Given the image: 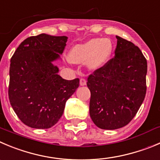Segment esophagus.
Wrapping results in <instances>:
<instances>
[{"label":"esophagus","instance_id":"esophagus-1","mask_svg":"<svg viewBox=\"0 0 160 160\" xmlns=\"http://www.w3.org/2000/svg\"><path fill=\"white\" fill-rule=\"evenodd\" d=\"M86 83H87V81H86V80L83 78H81L80 80V86H84V85H86Z\"/></svg>","mask_w":160,"mask_h":160}]
</instances>
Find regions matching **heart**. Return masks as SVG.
<instances>
[{
  "label": "heart",
  "instance_id": "obj_1",
  "mask_svg": "<svg viewBox=\"0 0 160 160\" xmlns=\"http://www.w3.org/2000/svg\"><path fill=\"white\" fill-rule=\"evenodd\" d=\"M113 46L107 38H92L73 46L68 53V60L74 64H87L89 69L102 67L110 58Z\"/></svg>",
  "mask_w": 160,
  "mask_h": 160
}]
</instances>
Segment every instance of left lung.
Segmentation results:
<instances>
[{
	"mask_svg": "<svg viewBox=\"0 0 160 160\" xmlns=\"http://www.w3.org/2000/svg\"><path fill=\"white\" fill-rule=\"evenodd\" d=\"M115 55L88 78L89 112L96 126L113 130L131 122L146 94L147 61L131 42L116 36Z\"/></svg>",
	"mask_w": 160,
	"mask_h": 160,
	"instance_id": "left-lung-1",
	"label": "left lung"
}]
</instances>
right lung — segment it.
Returning a JSON list of instances; mask_svg holds the SVG:
<instances>
[{
	"mask_svg": "<svg viewBox=\"0 0 160 160\" xmlns=\"http://www.w3.org/2000/svg\"><path fill=\"white\" fill-rule=\"evenodd\" d=\"M68 37L40 34L20 43L11 58L8 98L21 122L34 129H49L63 114L65 102L79 87L53 64L60 59Z\"/></svg>",
	"mask_w": 160,
	"mask_h": 160,
	"instance_id": "obj_1",
	"label": "right lung"
}]
</instances>
